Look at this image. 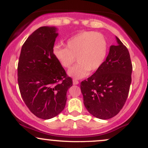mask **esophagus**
Wrapping results in <instances>:
<instances>
[{
	"mask_svg": "<svg viewBox=\"0 0 148 148\" xmlns=\"http://www.w3.org/2000/svg\"><path fill=\"white\" fill-rule=\"evenodd\" d=\"M79 84V81H77V80H75V79L73 80V84H74V85H78Z\"/></svg>",
	"mask_w": 148,
	"mask_h": 148,
	"instance_id": "1",
	"label": "esophagus"
}]
</instances>
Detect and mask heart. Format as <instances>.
Masks as SVG:
<instances>
[{
    "label": "heart",
    "instance_id": "1",
    "mask_svg": "<svg viewBox=\"0 0 148 148\" xmlns=\"http://www.w3.org/2000/svg\"><path fill=\"white\" fill-rule=\"evenodd\" d=\"M67 48L55 46L53 56L64 68H69L75 61L78 63L67 72L75 79L86 77L103 64L108 53V43L103 35L92 31L81 32L67 40Z\"/></svg>",
    "mask_w": 148,
    "mask_h": 148
}]
</instances>
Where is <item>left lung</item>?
I'll return each instance as SVG.
<instances>
[{"mask_svg":"<svg viewBox=\"0 0 148 148\" xmlns=\"http://www.w3.org/2000/svg\"><path fill=\"white\" fill-rule=\"evenodd\" d=\"M116 45L110 47L106 60L87 81L81 83L84 103L88 111L101 120L110 119L122 109L132 82L130 53L115 37Z\"/></svg>","mask_w":148,"mask_h":148,"instance_id":"1","label":"left lung"}]
</instances>
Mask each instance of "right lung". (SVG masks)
I'll use <instances>...</instances> for the list:
<instances>
[{"label":"right lung","mask_w":148,"mask_h":148,"mask_svg":"<svg viewBox=\"0 0 148 148\" xmlns=\"http://www.w3.org/2000/svg\"><path fill=\"white\" fill-rule=\"evenodd\" d=\"M58 28L42 26L22 46L18 63V84L22 99L38 118L48 120L63 111L67 92L72 86L63 67L53 56Z\"/></svg>","instance_id":"add662e5"}]
</instances>
